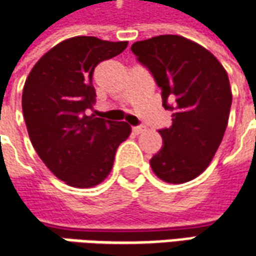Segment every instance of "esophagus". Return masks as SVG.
Listing matches in <instances>:
<instances>
[{
	"label": "esophagus",
	"instance_id": "1",
	"mask_svg": "<svg viewBox=\"0 0 256 256\" xmlns=\"http://www.w3.org/2000/svg\"><path fill=\"white\" fill-rule=\"evenodd\" d=\"M142 132H144V126H134L133 128V133L134 134H140Z\"/></svg>",
	"mask_w": 256,
	"mask_h": 256
}]
</instances>
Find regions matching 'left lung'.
<instances>
[{
    "mask_svg": "<svg viewBox=\"0 0 256 256\" xmlns=\"http://www.w3.org/2000/svg\"><path fill=\"white\" fill-rule=\"evenodd\" d=\"M162 90V104L173 112L172 126L159 130L162 149L150 159L156 176L184 184L205 170L228 126L232 93L216 57L180 36H159L132 46Z\"/></svg>",
    "mask_w": 256,
    "mask_h": 256,
    "instance_id": "1",
    "label": "left lung"
}]
</instances>
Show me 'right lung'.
Listing matches in <instances>:
<instances>
[{
  "mask_svg": "<svg viewBox=\"0 0 256 256\" xmlns=\"http://www.w3.org/2000/svg\"><path fill=\"white\" fill-rule=\"evenodd\" d=\"M126 47L128 41L72 37L46 52L26 80L22 114L30 140L46 166L70 186L103 182L118 144L132 133L124 122L88 116L96 103V66Z\"/></svg>",
  "mask_w": 256,
  "mask_h": 256,
  "instance_id": "add662e5",
  "label": "right lung"
}]
</instances>
